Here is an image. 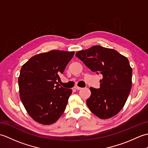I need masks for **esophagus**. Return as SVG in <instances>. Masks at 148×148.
<instances>
[{"label":"esophagus","mask_w":148,"mask_h":148,"mask_svg":"<svg viewBox=\"0 0 148 148\" xmlns=\"http://www.w3.org/2000/svg\"><path fill=\"white\" fill-rule=\"evenodd\" d=\"M74 88L77 90H81V89H82V88L79 87V86H74Z\"/></svg>","instance_id":"obj_1"}]
</instances>
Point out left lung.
Returning a JSON list of instances; mask_svg holds the SVG:
<instances>
[{
    "label": "left lung",
    "mask_w": 148,
    "mask_h": 148,
    "mask_svg": "<svg viewBox=\"0 0 148 148\" xmlns=\"http://www.w3.org/2000/svg\"><path fill=\"white\" fill-rule=\"evenodd\" d=\"M76 56L93 72L102 74L99 89L91 87L86 104L100 119L116 115L125 104L132 88V69L127 57L117 51L93 46L76 53Z\"/></svg>",
    "instance_id": "8db88e82"
}]
</instances>
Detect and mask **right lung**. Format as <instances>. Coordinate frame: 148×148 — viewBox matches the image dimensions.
Returning <instances> with one entry per match:
<instances>
[{"mask_svg": "<svg viewBox=\"0 0 148 148\" xmlns=\"http://www.w3.org/2000/svg\"><path fill=\"white\" fill-rule=\"evenodd\" d=\"M74 51L51 50L32 56L18 77L20 99L29 116L42 125L54 123L64 113L71 89L60 85V75Z\"/></svg>", "mask_w": 148, "mask_h": 148, "instance_id": "add662e5", "label": "right lung"}]
</instances>
